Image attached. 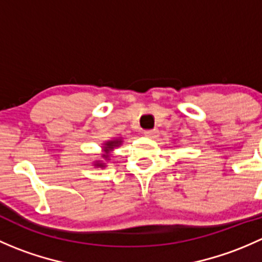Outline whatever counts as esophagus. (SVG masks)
Wrapping results in <instances>:
<instances>
[{"label":"esophagus","instance_id":"esophagus-1","mask_svg":"<svg viewBox=\"0 0 262 262\" xmlns=\"http://www.w3.org/2000/svg\"><path fill=\"white\" fill-rule=\"evenodd\" d=\"M157 136V130H146L144 132V137L147 138H155Z\"/></svg>","mask_w":262,"mask_h":262}]
</instances>
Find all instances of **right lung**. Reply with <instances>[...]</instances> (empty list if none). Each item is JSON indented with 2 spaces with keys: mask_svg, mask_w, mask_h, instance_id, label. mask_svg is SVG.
<instances>
[{
  "mask_svg": "<svg viewBox=\"0 0 262 262\" xmlns=\"http://www.w3.org/2000/svg\"><path fill=\"white\" fill-rule=\"evenodd\" d=\"M121 143H123V139L120 138V137H118V138H112L109 139V141L104 142L102 143V153H101V157L102 160H99V161H94V166L95 167H106V163L110 161V157H112V153L114 152V149H116L118 147L121 146Z\"/></svg>",
  "mask_w": 262,
  "mask_h": 262,
  "instance_id": "add662e5",
  "label": "right lung"
}]
</instances>
